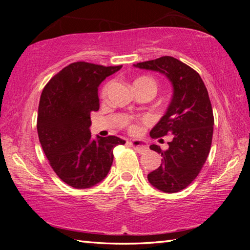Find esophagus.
<instances>
[{"label": "esophagus", "mask_w": 250, "mask_h": 250, "mask_svg": "<svg viewBox=\"0 0 250 250\" xmlns=\"http://www.w3.org/2000/svg\"><path fill=\"white\" fill-rule=\"evenodd\" d=\"M130 146L133 147V149L138 152V153H143V152L146 151L147 149V146L146 145L145 142L142 141H139V140H132L130 141Z\"/></svg>", "instance_id": "esophagus-1"}]
</instances>
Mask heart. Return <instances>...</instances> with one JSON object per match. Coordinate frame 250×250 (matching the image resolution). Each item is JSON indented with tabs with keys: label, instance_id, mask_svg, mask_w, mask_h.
<instances>
[{
	"label": "heart",
	"instance_id": "b5f03b06",
	"mask_svg": "<svg viewBox=\"0 0 250 250\" xmlns=\"http://www.w3.org/2000/svg\"><path fill=\"white\" fill-rule=\"evenodd\" d=\"M145 83L151 84V86L156 90L155 80L151 77H147V76H142V77H139L135 79L133 82V86H137V84H145ZM109 88H110V83H107L103 87V89H101V97H105V95H107L109 91ZM129 131L132 133H137L139 131V125L137 124H129Z\"/></svg>",
	"mask_w": 250,
	"mask_h": 250
}]
</instances>
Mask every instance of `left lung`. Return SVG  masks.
Listing matches in <instances>:
<instances>
[{"label":"left lung","instance_id":"left-lung-1","mask_svg":"<svg viewBox=\"0 0 250 250\" xmlns=\"http://www.w3.org/2000/svg\"><path fill=\"white\" fill-rule=\"evenodd\" d=\"M135 67L159 71L173 84V97L166 115L151 130L153 139L172 134L168 149H150L162 155L161 166L147 174L160 191L176 193L196 179L208 156L213 139L214 116L208 92L197 71L171 56L138 62Z\"/></svg>","mask_w":250,"mask_h":250}]
</instances>
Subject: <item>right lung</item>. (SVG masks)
Returning a JSON list of instances; mask_svg holds the SVG:
<instances>
[{
    "label": "right lung",
    "mask_w": 250,
    "mask_h": 250,
    "mask_svg": "<svg viewBox=\"0 0 250 250\" xmlns=\"http://www.w3.org/2000/svg\"><path fill=\"white\" fill-rule=\"evenodd\" d=\"M120 66L86 62L66 66L46 83L41 95L37 133L50 167L62 182L88 188L107 176L113 147L125 145L109 135L91 138L90 113L99 109L98 87Z\"/></svg>",
    "instance_id": "obj_1"
}]
</instances>
